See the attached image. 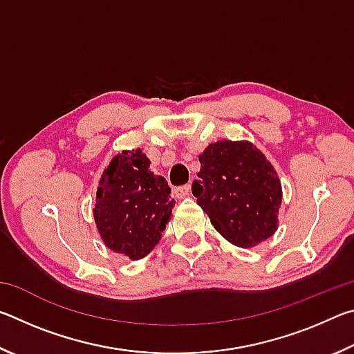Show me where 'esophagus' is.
<instances>
[{"label":"esophagus","mask_w":354,"mask_h":354,"mask_svg":"<svg viewBox=\"0 0 354 354\" xmlns=\"http://www.w3.org/2000/svg\"><path fill=\"white\" fill-rule=\"evenodd\" d=\"M189 192H190V185L185 184V185H181V187H176L175 190H173V195H175V198L181 200L189 195Z\"/></svg>","instance_id":"34e87169"}]
</instances>
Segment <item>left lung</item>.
Instances as JSON below:
<instances>
[{
    "label": "left lung",
    "instance_id": "1",
    "mask_svg": "<svg viewBox=\"0 0 354 354\" xmlns=\"http://www.w3.org/2000/svg\"><path fill=\"white\" fill-rule=\"evenodd\" d=\"M198 160L192 194L227 242L253 248L277 232L283 187L261 149L248 140H218Z\"/></svg>",
    "mask_w": 354,
    "mask_h": 354
}]
</instances>
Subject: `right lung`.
I'll list each match as a JSON object with an SVG mask.
<instances>
[{
  "instance_id": "1",
  "label": "right lung",
  "mask_w": 354,
  "mask_h": 354,
  "mask_svg": "<svg viewBox=\"0 0 354 354\" xmlns=\"http://www.w3.org/2000/svg\"><path fill=\"white\" fill-rule=\"evenodd\" d=\"M149 164L140 148L124 149L113 156L97 189L93 218L101 241L131 261L151 253L175 206L165 178Z\"/></svg>"
}]
</instances>
